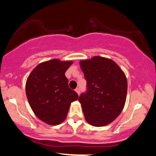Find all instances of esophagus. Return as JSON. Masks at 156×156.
Masks as SVG:
<instances>
[{"mask_svg": "<svg viewBox=\"0 0 156 156\" xmlns=\"http://www.w3.org/2000/svg\"><path fill=\"white\" fill-rule=\"evenodd\" d=\"M76 92H77V94H78V95H79V94H80V89L78 88H78L76 89Z\"/></svg>", "mask_w": 156, "mask_h": 156, "instance_id": "obj_1", "label": "esophagus"}]
</instances>
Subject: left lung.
Here are the masks:
<instances>
[{"instance_id": "8db88e82", "label": "left lung", "mask_w": 156, "mask_h": 156, "mask_svg": "<svg viewBox=\"0 0 156 156\" xmlns=\"http://www.w3.org/2000/svg\"><path fill=\"white\" fill-rule=\"evenodd\" d=\"M87 81V91L78 101L84 117L92 126L110 124L120 114L125 106L128 83L124 72L116 62L96 56L80 61Z\"/></svg>"}]
</instances>
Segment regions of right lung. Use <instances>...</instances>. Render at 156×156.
<instances>
[{"label":"right lung","instance_id":"add662e5","mask_svg":"<svg viewBox=\"0 0 156 156\" xmlns=\"http://www.w3.org/2000/svg\"><path fill=\"white\" fill-rule=\"evenodd\" d=\"M73 61L54 58L39 64L26 80V92L34 113L40 120L56 125L65 120L71 103L78 95L69 88L65 72Z\"/></svg>","mask_w":156,"mask_h":156}]
</instances>
